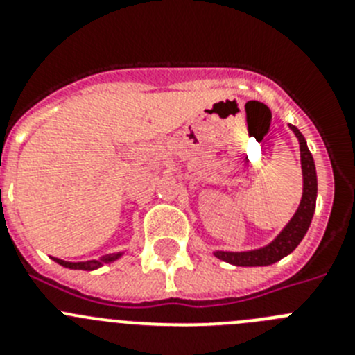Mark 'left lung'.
<instances>
[{"label": "left lung", "instance_id": "obj_1", "mask_svg": "<svg viewBox=\"0 0 355 355\" xmlns=\"http://www.w3.org/2000/svg\"><path fill=\"white\" fill-rule=\"evenodd\" d=\"M290 130L300 144V165H302V199L300 205L291 216V220L284 225V229L277 234L274 241L261 249L245 250V252H227V250H216L213 252L218 259L225 263H231L234 266H266L272 263L283 259L290 252H293L295 247L299 245L302 238L306 236L309 224L313 220V213L316 206V192H318V183H316V168L315 159L307 149L306 139L299 130L290 124Z\"/></svg>", "mask_w": 355, "mask_h": 355}]
</instances>
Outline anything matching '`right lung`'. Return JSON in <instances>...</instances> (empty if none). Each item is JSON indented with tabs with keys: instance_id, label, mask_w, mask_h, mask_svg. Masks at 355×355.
<instances>
[{
	"instance_id": "1",
	"label": "right lung",
	"mask_w": 355,
	"mask_h": 355,
	"mask_svg": "<svg viewBox=\"0 0 355 355\" xmlns=\"http://www.w3.org/2000/svg\"><path fill=\"white\" fill-rule=\"evenodd\" d=\"M122 256V252L117 254H106L103 256L101 259H90V261H78V263H71V261H64V259H58V258H53L58 265L65 266V268H72V270H96L99 266H103L105 263H114L117 261L119 258Z\"/></svg>"
}]
</instances>
